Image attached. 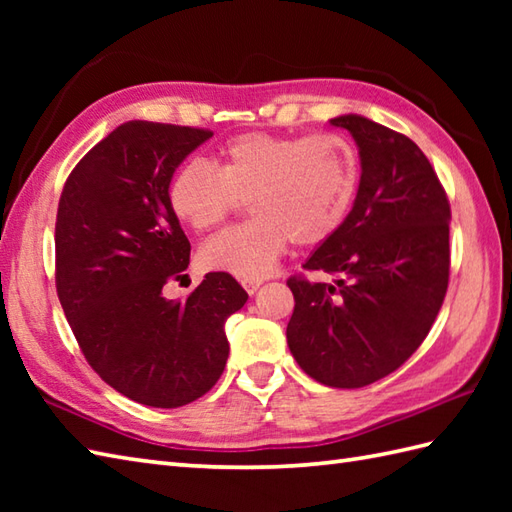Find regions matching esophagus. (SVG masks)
<instances>
[{
  "label": "esophagus",
  "instance_id": "34e87169",
  "mask_svg": "<svg viewBox=\"0 0 512 512\" xmlns=\"http://www.w3.org/2000/svg\"><path fill=\"white\" fill-rule=\"evenodd\" d=\"M262 284H264V279H242V286L248 295H255V292L262 288Z\"/></svg>",
  "mask_w": 512,
  "mask_h": 512
}]
</instances>
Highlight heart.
I'll use <instances>...</instances> for the list:
<instances>
[{"label":"heart","instance_id":"heart-1","mask_svg":"<svg viewBox=\"0 0 512 512\" xmlns=\"http://www.w3.org/2000/svg\"><path fill=\"white\" fill-rule=\"evenodd\" d=\"M356 187L358 160L341 136L242 134L217 149L213 167L202 160L178 167L167 198L182 224L209 233L250 195L253 220L204 244L200 264L262 279L292 239L319 246L339 233Z\"/></svg>","mask_w":512,"mask_h":512}]
</instances>
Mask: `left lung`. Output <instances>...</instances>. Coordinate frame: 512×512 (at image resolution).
Listing matches in <instances>:
<instances>
[{
  "label": "left lung",
  "mask_w": 512,
  "mask_h": 512,
  "mask_svg": "<svg viewBox=\"0 0 512 512\" xmlns=\"http://www.w3.org/2000/svg\"><path fill=\"white\" fill-rule=\"evenodd\" d=\"M352 134L361 180L347 220L303 268L334 284L290 277L286 328L299 367L328 387L356 389L418 350L449 286L447 193L420 147L358 114L330 121Z\"/></svg>",
  "instance_id": "left-lung-1"
}]
</instances>
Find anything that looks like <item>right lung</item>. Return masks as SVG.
I'll use <instances>...</instances> for the list:
<instances>
[{
	"label": "right lung",
	"instance_id": "add662e5",
	"mask_svg": "<svg viewBox=\"0 0 512 512\" xmlns=\"http://www.w3.org/2000/svg\"><path fill=\"white\" fill-rule=\"evenodd\" d=\"M213 132L129 121L83 156L65 182L54 246L57 295L92 369L140 405L176 409L222 376L224 323L246 290L209 273L187 299L162 295L189 268L191 244L169 182Z\"/></svg>",
	"mask_w": 512,
	"mask_h": 512
}]
</instances>
